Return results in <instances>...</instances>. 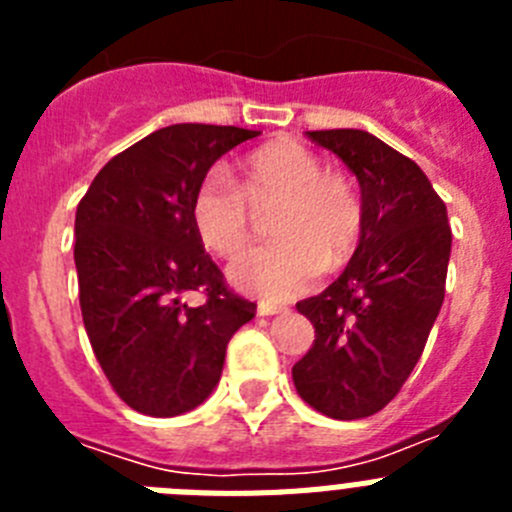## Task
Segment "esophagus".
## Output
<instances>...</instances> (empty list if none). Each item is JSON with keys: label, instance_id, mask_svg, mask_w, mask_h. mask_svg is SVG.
<instances>
[{"label": "esophagus", "instance_id": "obj_1", "mask_svg": "<svg viewBox=\"0 0 512 512\" xmlns=\"http://www.w3.org/2000/svg\"><path fill=\"white\" fill-rule=\"evenodd\" d=\"M279 312H287V307L271 305V302H259V315H279Z\"/></svg>", "mask_w": 512, "mask_h": 512}]
</instances>
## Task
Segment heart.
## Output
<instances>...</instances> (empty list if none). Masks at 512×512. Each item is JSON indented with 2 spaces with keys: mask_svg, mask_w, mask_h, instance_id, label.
Masks as SVG:
<instances>
[{
  "mask_svg": "<svg viewBox=\"0 0 512 512\" xmlns=\"http://www.w3.org/2000/svg\"><path fill=\"white\" fill-rule=\"evenodd\" d=\"M271 246L243 253L230 282L246 295L289 300L354 256L364 230L361 197L346 176L323 169L297 140H274L243 158L233 187L207 176L192 200V225L207 251L233 259L251 243L253 212H269Z\"/></svg>",
  "mask_w": 512,
  "mask_h": 512,
  "instance_id": "obj_1",
  "label": "heart"
}]
</instances>
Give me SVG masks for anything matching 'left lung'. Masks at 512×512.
Returning a JSON list of instances; mask_svg holds the SVG:
<instances>
[{
  "mask_svg": "<svg viewBox=\"0 0 512 512\" xmlns=\"http://www.w3.org/2000/svg\"><path fill=\"white\" fill-rule=\"evenodd\" d=\"M361 187L364 230L341 277L297 302L315 328L292 366L297 395L318 413L359 420L400 392L423 354L446 292L451 225L415 161L364 130H310Z\"/></svg>",
  "mask_w": 512,
  "mask_h": 512,
  "instance_id": "obj_1",
  "label": "left lung"
}]
</instances>
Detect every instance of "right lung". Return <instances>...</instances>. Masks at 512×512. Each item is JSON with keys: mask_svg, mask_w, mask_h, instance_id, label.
I'll return each instance as SVG.
<instances>
[{"mask_svg": "<svg viewBox=\"0 0 512 512\" xmlns=\"http://www.w3.org/2000/svg\"><path fill=\"white\" fill-rule=\"evenodd\" d=\"M259 130L169 125L110 158L76 207L81 318L104 377L153 418L194 410L220 382L256 305L225 284L194 233L192 200L217 158ZM200 291V306L183 297Z\"/></svg>", "mask_w": 512, "mask_h": 512, "instance_id": "obj_1", "label": "right lung"}]
</instances>
